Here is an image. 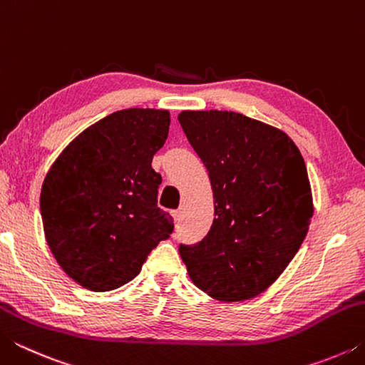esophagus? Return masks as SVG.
I'll return each instance as SVG.
<instances>
[{"mask_svg":"<svg viewBox=\"0 0 365 365\" xmlns=\"http://www.w3.org/2000/svg\"><path fill=\"white\" fill-rule=\"evenodd\" d=\"M172 215H174L175 222H178V220H180V217H182V211H178V209H177V211H172Z\"/></svg>","mask_w":365,"mask_h":365,"instance_id":"34e87169","label":"esophagus"}]
</instances>
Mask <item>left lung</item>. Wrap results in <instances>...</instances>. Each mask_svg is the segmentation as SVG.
Segmentation results:
<instances>
[{
  "instance_id": "1",
  "label": "left lung",
  "mask_w": 365,
  "mask_h": 365,
  "mask_svg": "<svg viewBox=\"0 0 365 365\" xmlns=\"http://www.w3.org/2000/svg\"><path fill=\"white\" fill-rule=\"evenodd\" d=\"M178 122L214 193L211 230L178 246L190 279L214 299L255 298L279 279L309 230L304 159L285 132L232 110H183Z\"/></svg>"
}]
</instances>
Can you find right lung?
I'll list each match as a JSON object with an SVG mask.
<instances>
[{"label":"right lung","instance_id":"add662e5","mask_svg":"<svg viewBox=\"0 0 365 365\" xmlns=\"http://www.w3.org/2000/svg\"><path fill=\"white\" fill-rule=\"evenodd\" d=\"M169 125V110H115L72 140L48 170L40 195L46 243L83 288L125 285L174 232V219L158 207L163 178L151 168Z\"/></svg>","mask_w":365,"mask_h":365}]
</instances>
